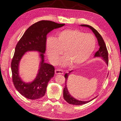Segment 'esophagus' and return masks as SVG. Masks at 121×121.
Returning a JSON list of instances; mask_svg holds the SVG:
<instances>
[{
  "label": "esophagus",
  "instance_id": "1",
  "mask_svg": "<svg viewBox=\"0 0 121 121\" xmlns=\"http://www.w3.org/2000/svg\"><path fill=\"white\" fill-rule=\"evenodd\" d=\"M55 74H63L64 72L63 71L62 69H57L55 70Z\"/></svg>",
  "mask_w": 121,
  "mask_h": 121
}]
</instances>
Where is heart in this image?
Segmentation results:
<instances>
[{
  "mask_svg": "<svg viewBox=\"0 0 121 121\" xmlns=\"http://www.w3.org/2000/svg\"><path fill=\"white\" fill-rule=\"evenodd\" d=\"M95 37L78 30H65L58 33L56 39L48 37L46 40L47 54L50 60L56 64L60 56L65 55L62 59L63 65H78L91 56L96 47Z\"/></svg>",
  "mask_w": 121,
  "mask_h": 121,
  "instance_id": "obj_1",
  "label": "heart"
}]
</instances>
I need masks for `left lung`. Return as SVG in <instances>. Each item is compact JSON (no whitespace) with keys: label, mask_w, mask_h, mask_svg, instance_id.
Returning <instances> with one entry per match:
<instances>
[{"label":"left lung","mask_w":121,"mask_h":121,"mask_svg":"<svg viewBox=\"0 0 121 121\" xmlns=\"http://www.w3.org/2000/svg\"><path fill=\"white\" fill-rule=\"evenodd\" d=\"M81 26L83 27H87L91 29L93 32L95 34V35L97 38L98 41V43L99 46V50L97 52L95 53L94 55V57H101L103 60H104L105 62L106 63L107 65H108V50L107 49V47L106 46V44L105 43V42L103 40L102 37L100 35V34L98 32V31L95 30L94 28H93L92 26H90L89 25H86V24H82L80 25ZM73 70L70 71L69 73H66L65 75V87L63 91V97L65 100L68 103L71 104L73 105H82L86 104V103H87L89 102L90 101H91L95 98H96L97 97L93 99H91L89 101H81V100H78V99H76L75 98H73L70 94L69 93L67 87H66V82L68 78V74L71 72H72Z\"/></svg>","instance_id":"1"}]
</instances>
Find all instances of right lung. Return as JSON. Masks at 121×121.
<instances>
[{"mask_svg": "<svg viewBox=\"0 0 121 121\" xmlns=\"http://www.w3.org/2000/svg\"><path fill=\"white\" fill-rule=\"evenodd\" d=\"M65 25L50 21H39L28 28L17 43L11 64L12 81L16 90L24 97L37 99L44 96L48 83L55 74V67L44 62L47 34ZM33 50L41 53L40 68L35 79L31 83H25L19 76V63L26 52Z\"/></svg>", "mask_w": 121, "mask_h": 121, "instance_id": "right-lung-1", "label": "right lung"}]
</instances>
